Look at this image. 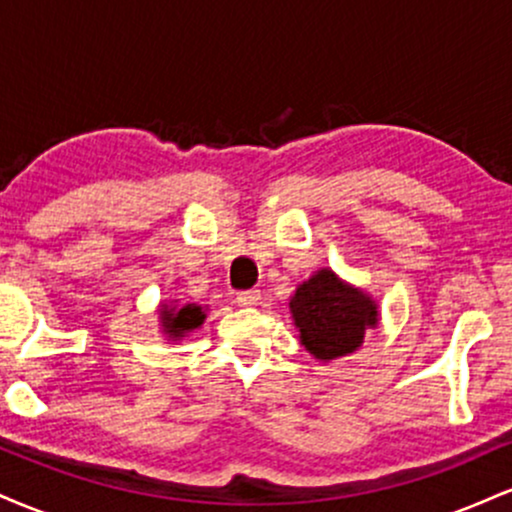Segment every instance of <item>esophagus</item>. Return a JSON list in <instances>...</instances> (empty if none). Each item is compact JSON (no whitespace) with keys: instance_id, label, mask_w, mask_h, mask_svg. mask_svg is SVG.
I'll use <instances>...</instances> for the list:
<instances>
[{"instance_id":"1","label":"esophagus","mask_w":512,"mask_h":512,"mask_svg":"<svg viewBox=\"0 0 512 512\" xmlns=\"http://www.w3.org/2000/svg\"><path fill=\"white\" fill-rule=\"evenodd\" d=\"M236 303L243 305V308H252V305L260 303V291H255V289L240 291L236 296Z\"/></svg>"}]
</instances>
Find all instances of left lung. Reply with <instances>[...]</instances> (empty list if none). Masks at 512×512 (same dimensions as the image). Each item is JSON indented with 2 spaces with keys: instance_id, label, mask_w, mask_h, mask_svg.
<instances>
[{
  "instance_id": "left-lung-1",
  "label": "left lung",
  "mask_w": 512,
  "mask_h": 512,
  "mask_svg": "<svg viewBox=\"0 0 512 512\" xmlns=\"http://www.w3.org/2000/svg\"><path fill=\"white\" fill-rule=\"evenodd\" d=\"M289 305L305 351L322 361L356 351L368 327L378 325L375 303L339 281L330 269L303 281Z\"/></svg>"
}]
</instances>
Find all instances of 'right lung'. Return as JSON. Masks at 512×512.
<instances>
[{
	"instance_id": "add662e5",
	"label": "right lung",
	"mask_w": 512,
	"mask_h": 512,
	"mask_svg": "<svg viewBox=\"0 0 512 512\" xmlns=\"http://www.w3.org/2000/svg\"><path fill=\"white\" fill-rule=\"evenodd\" d=\"M161 317H163V330L170 334L173 339L185 337L190 330H197L199 325L204 322V313L199 305H180V308H168L163 305L161 308Z\"/></svg>"
}]
</instances>
